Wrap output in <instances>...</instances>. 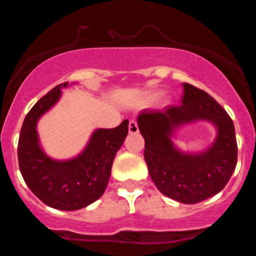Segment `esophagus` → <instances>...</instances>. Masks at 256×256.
I'll return each instance as SVG.
<instances>
[{"label":"esophagus","instance_id":"obj_1","mask_svg":"<svg viewBox=\"0 0 256 256\" xmlns=\"http://www.w3.org/2000/svg\"><path fill=\"white\" fill-rule=\"evenodd\" d=\"M128 132L130 134H137L138 132V125L134 120H130V122H128Z\"/></svg>","mask_w":256,"mask_h":256}]
</instances>
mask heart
Segmentation results:
<instances>
[{
  "instance_id": "b5f03b06",
  "label": "heart",
  "mask_w": 256,
  "mask_h": 256,
  "mask_svg": "<svg viewBox=\"0 0 256 256\" xmlns=\"http://www.w3.org/2000/svg\"><path fill=\"white\" fill-rule=\"evenodd\" d=\"M160 96V92H155L154 95H152V100H156Z\"/></svg>"
}]
</instances>
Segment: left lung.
Listing matches in <instances>:
<instances>
[{"instance_id":"left-lung-1","label":"left lung","mask_w":256,"mask_h":256,"mask_svg":"<svg viewBox=\"0 0 256 256\" xmlns=\"http://www.w3.org/2000/svg\"><path fill=\"white\" fill-rule=\"evenodd\" d=\"M182 104L164 112L142 110L138 128L146 140L149 174L161 194L194 204L222 192L237 164L234 122L224 108L204 90L183 83ZM207 121L216 128L214 143L202 152H184L174 144L175 131Z\"/></svg>"}]
</instances>
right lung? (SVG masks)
Instances as JSON below:
<instances>
[{
	"label": "right lung",
	"mask_w": 256,
	"mask_h": 256,
	"mask_svg": "<svg viewBox=\"0 0 256 256\" xmlns=\"http://www.w3.org/2000/svg\"><path fill=\"white\" fill-rule=\"evenodd\" d=\"M68 86L67 82L56 85L31 108L18 143V160L25 183L40 201L60 210H80L104 195L114 158L128 132L126 119L114 128L94 130L76 156L66 160L49 156L40 144L37 124Z\"/></svg>",
	"instance_id": "1"
}]
</instances>
